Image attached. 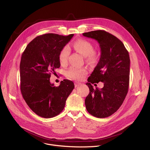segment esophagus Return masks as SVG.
Here are the masks:
<instances>
[{"mask_svg":"<svg viewBox=\"0 0 150 150\" xmlns=\"http://www.w3.org/2000/svg\"><path fill=\"white\" fill-rule=\"evenodd\" d=\"M79 85H80V83H78V82H75V87H78Z\"/></svg>","mask_w":150,"mask_h":150,"instance_id":"1","label":"esophagus"}]
</instances>
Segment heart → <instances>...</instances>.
Returning a JSON list of instances; mask_svg holds the SVG:
<instances>
[{"mask_svg":"<svg viewBox=\"0 0 150 150\" xmlns=\"http://www.w3.org/2000/svg\"><path fill=\"white\" fill-rule=\"evenodd\" d=\"M74 47L78 53L86 57L87 61L93 62L96 60V56L94 53V46L89 41L84 39L78 40L74 42ZM69 53L70 49L67 46L63 47L60 50L59 54V61L62 66H65L67 64ZM87 72L85 68L71 67L66 72V75L72 79L81 80L87 74Z\"/></svg>","mask_w":150,"mask_h":150,"instance_id":"obj_1","label":"heart"}]
</instances>
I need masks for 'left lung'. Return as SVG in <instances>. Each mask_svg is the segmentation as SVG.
<instances>
[{
	"instance_id": "left-lung-1",
	"label": "left lung",
	"mask_w": 150,
	"mask_h": 150,
	"mask_svg": "<svg viewBox=\"0 0 150 150\" xmlns=\"http://www.w3.org/2000/svg\"><path fill=\"white\" fill-rule=\"evenodd\" d=\"M82 35L97 40L101 50L99 62L86 83L90 93L85 104L91 115L98 118L109 117L119 109L128 91L129 53L119 39L105 31H93ZM99 81L104 83L103 88L94 89L91 83Z\"/></svg>"
}]
</instances>
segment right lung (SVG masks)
<instances>
[{"mask_svg": "<svg viewBox=\"0 0 150 150\" xmlns=\"http://www.w3.org/2000/svg\"><path fill=\"white\" fill-rule=\"evenodd\" d=\"M74 34H45L33 39L21 56V91L29 108L38 116L51 118L60 113L74 88L72 81L64 79L59 86L50 82L60 64L59 54Z\"/></svg>", "mask_w": 150, "mask_h": 150, "instance_id": "1", "label": "right lung"}]
</instances>
